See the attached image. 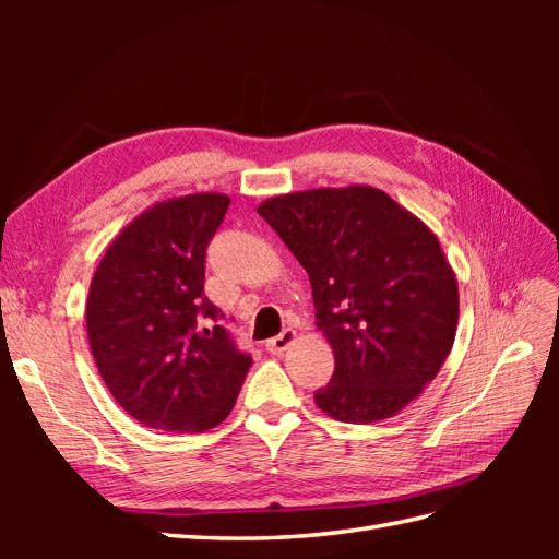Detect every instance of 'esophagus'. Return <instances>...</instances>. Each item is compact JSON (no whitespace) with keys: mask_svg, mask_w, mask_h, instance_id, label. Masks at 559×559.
I'll return each instance as SVG.
<instances>
[{"mask_svg":"<svg viewBox=\"0 0 559 559\" xmlns=\"http://www.w3.org/2000/svg\"><path fill=\"white\" fill-rule=\"evenodd\" d=\"M294 343H296V331L294 329H284L280 335L270 337L265 347H267L270 354H284Z\"/></svg>","mask_w":559,"mask_h":559,"instance_id":"esophagus-1","label":"esophagus"}]
</instances>
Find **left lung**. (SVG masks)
<instances>
[{
	"instance_id": "8db88e82",
	"label": "left lung",
	"mask_w": 559,
	"mask_h": 559,
	"mask_svg": "<svg viewBox=\"0 0 559 559\" xmlns=\"http://www.w3.org/2000/svg\"><path fill=\"white\" fill-rule=\"evenodd\" d=\"M259 214L310 275L314 324L333 349L317 408L349 425L399 415L438 376L460 321L433 230L364 183L267 198Z\"/></svg>"
}]
</instances>
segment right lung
Returning <instances> with one entry per match:
<instances>
[{"label": "right lung", "mask_w": 559, "mask_h": 559, "mask_svg": "<svg viewBox=\"0 0 559 559\" xmlns=\"http://www.w3.org/2000/svg\"><path fill=\"white\" fill-rule=\"evenodd\" d=\"M228 205L224 193L156 202L116 235L91 280L95 366L116 403L151 429H214L249 373L251 357L235 349L216 324L224 312L202 292L205 251Z\"/></svg>", "instance_id": "add662e5"}]
</instances>
